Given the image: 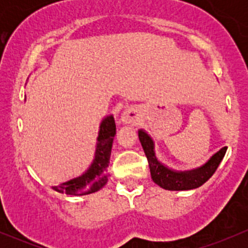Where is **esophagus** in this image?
I'll use <instances>...</instances> for the list:
<instances>
[{
  "mask_svg": "<svg viewBox=\"0 0 248 248\" xmlns=\"http://www.w3.org/2000/svg\"><path fill=\"white\" fill-rule=\"evenodd\" d=\"M138 120L139 115L136 108L126 109L121 115V122L124 124H132V126H134L138 122Z\"/></svg>",
  "mask_w": 248,
  "mask_h": 248,
  "instance_id": "34e87169",
  "label": "esophagus"
}]
</instances>
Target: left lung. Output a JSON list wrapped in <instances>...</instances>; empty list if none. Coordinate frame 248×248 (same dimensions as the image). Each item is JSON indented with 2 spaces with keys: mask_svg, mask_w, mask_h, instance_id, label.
Returning a JSON list of instances; mask_svg holds the SVG:
<instances>
[{
  "mask_svg": "<svg viewBox=\"0 0 248 248\" xmlns=\"http://www.w3.org/2000/svg\"><path fill=\"white\" fill-rule=\"evenodd\" d=\"M138 136L147 157L152 180L159 187L168 189V191H187V189L201 187L214 175L227 151V146L222 147L219 151L210 157L206 163L202 164L199 168L192 169V170L177 171L168 168L157 159L154 140L144 129H139Z\"/></svg>",
  "mask_w": 248,
  "mask_h": 248,
  "instance_id": "8db88e82",
  "label": "left lung"
}]
</instances>
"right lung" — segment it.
<instances>
[{
    "label": "right lung",
    "instance_id": "right-lung-1",
    "mask_svg": "<svg viewBox=\"0 0 248 248\" xmlns=\"http://www.w3.org/2000/svg\"><path fill=\"white\" fill-rule=\"evenodd\" d=\"M115 134H116V124H115L114 116L109 115L104 117L99 124L94 158L89 169L76 179L69 180L52 188L60 193L71 194V196H85L103 188L108 181L107 168L109 166Z\"/></svg>",
    "mask_w": 248,
    "mask_h": 248
}]
</instances>
